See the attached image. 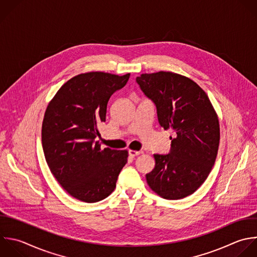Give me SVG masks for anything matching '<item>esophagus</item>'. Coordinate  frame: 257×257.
I'll return each instance as SVG.
<instances>
[{"mask_svg":"<svg viewBox=\"0 0 257 257\" xmlns=\"http://www.w3.org/2000/svg\"><path fill=\"white\" fill-rule=\"evenodd\" d=\"M128 154L131 157H137V156H140L143 154L142 151H134V150H130L128 151Z\"/></svg>","mask_w":257,"mask_h":257,"instance_id":"34e87169","label":"esophagus"}]
</instances>
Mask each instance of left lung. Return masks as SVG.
<instances>
[{
  "label": "left lung",
  "instance_id": "obj_1",
  "mask_svg": "<svg viewBox=\"0 0 257 257\" xmlns=\"http://www.w3.org/2000/svg\"><path fill=\"white\" fill-rule=\"evenodd\" d=\"M137 82L156 104L161 126L175 134L170 137V154L154 155L148 185L164 199H183L205 182L214 166L220 142L218 115L206 92L186 76L159 71L141 74Z\"/></svg>",
  "mask_w": 257,
  "mask_h": 257
}]
</instances>
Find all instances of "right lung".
Instances as JSON below:
<instances>
[{
	"mask_svg": "<svg viewBox=\"0 0 257 257\" xmlns=\"http://www.w3.org/2000/svg\"><path fill=\"white\" fill-rule=\"evenodd\" d=\"M130 75L78 74L60 87L46 108L42 123L46 162L63 189L82 202L109 196L127 162L126 150L101 149L95 139L110 96L126 84Z\"/></svg>",
	"mask_w": 257,
	"mask_h": 257,
	"instance_id": "right-lung-1",
	"label": "right lung"
}]
</instances>
